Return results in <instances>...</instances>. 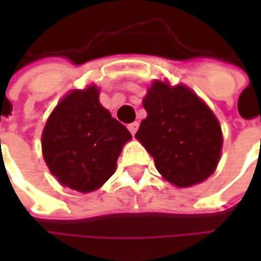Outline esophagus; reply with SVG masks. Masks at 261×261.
<instances>
[{"label":"esophagus","mask_w":261,"mask_h":261,"mask_svg":"<svg viewBox=\"0 0 261 261\" xmlns=\"http://www.w3.org/2000/svg\"><path fill=\"white\" fill-rule=\"evenodd\" d=\"M138 121H134V123H130V124L127 125V128H128V130H130V133L131 134H133V136H134V134H136L137 133V130H138Z\"/></svg>","instance_id":"obj_1"}]
</instances>
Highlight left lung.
<instances>
[{"label": "left lung", "instance_id": "1", "mask_svg": "<svg viewBox=\"0 0 261 261\" xmlns=\"http://www.w3.org/2000/svg\"><path fill=\"white\" fill-rule=\"evenodd\" d=\"M147 119L136 138L165 179L190 187L213 175L222 149V131L213 110L185 85L155 81L144 97Z\"/></svg>", "mask_w": 261, "mask_h": 261}]
</instances>
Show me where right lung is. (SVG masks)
<instances>
[{"mask_svg": "<svg viewBox=\"0 0 261 261\" xmlns=\"http://www.w3.org/2000/svg\"><path fill=\"white\" fill-rule=\"evenodd\" d=\"M130 131L99 102L95 85L71 91L56 106L42 134L51 175L81 193L96 190L113 175Z\"/></svg>", "mask_w": 261, "mask_h": 261, "instance_id": "obj_1", "label": "right lung"}]
</instances>
